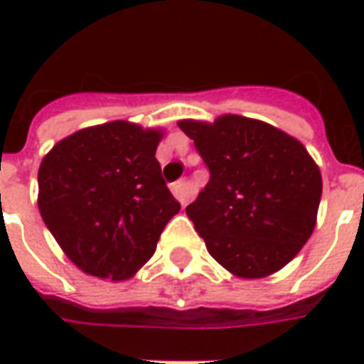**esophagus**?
I'll return each mask as SVG.
<instances>
[{
	"mask_svg": "<svg viewBox=\"0 0 364 364\" xmlns=\"http://www.w3.org/2000/svg\"><path fill=\"white\" fill-rule=\"evenodd\" d=\"M171 191H173L175 198L181 203V205H187L191 200V197H193V191H191L189 183L187 181H177L171 185Z\"/></svg>",
	"mask_w": 364,
	"mask_h": 364,
	"instance_id": "34e87169",
	"label": "esophagus"
}]
</instances>
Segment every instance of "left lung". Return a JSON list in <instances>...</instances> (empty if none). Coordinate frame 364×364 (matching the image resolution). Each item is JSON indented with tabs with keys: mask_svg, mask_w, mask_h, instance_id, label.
Returning <instances> with one entry per match:
<instances>
[{
	"mask_svg": "<svg viewBox=\"0 0 364 364\" xmlns=\"http://www.w3.org/2000/svg\"><path fill=\"white\" fill-rule=\"evenodd\" d=\"M210 171L187 206L222 267L263 279L296 257L316 228L321 173L304 144L257 119L222 114L177 122Z\"/></svg>",
	"mask_w": 364,
	"mask_h": 364,
	"instance_id": "8db88e82",
	"label": "left lung"
}]
</instances>
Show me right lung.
<instances>
[{
    "mask_svg": "<svg viewBox=\"0 0 364 364\" xmlns=\"http://www.w3.org/2000/svg\"><path fill=\"white\" fill-rule=\"evenodd\" d=\"M161 138V128L112 120L66 136L41 161V216L83 273L134 277L179 213L156 159Z\"/></svg>",
    "mask_w": 364,
    "mask_h": 364,
    "instance_id": "add662e5",
    "label": "right lung"
}]
</instances>
